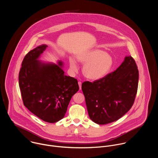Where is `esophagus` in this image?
<instances>
[{"label":"esophagus","instance_id":"esophagus-1","mask_svg":"<svg viewBox=\"0 0 158 158\" xmlns=\"http://www.w3.org/2000/svg\"><path fill=\"white\" fill-rule=\"evenodd\" d=\"M78 84H79V89H81V86H82V82H78Z\"/></svg>","mask_w":158,"mask_h":158}]
</instances>
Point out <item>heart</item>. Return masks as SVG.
Segmentation results:
<instances>
[{"label": "heart", "instance_id": "b5f03b06", "mask_svg": "<svg viewBox=\"0 0 158 158\" xmlns=\"http://www.w3.org/2000/svg\"><path fill=\"white\" fill-rule=\"evenodd\" d=\"M78 62L84 64L82 74L88 79L96 81L106 77L113 66V59L106 52L100 49H93L81 52L77 55ZM70 69L73 72H77L78 67L76 60L70 57Z\"/></svg>", "mask_w": 158, "mask_h": 158}]
</instances>
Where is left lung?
Here are the masks:
<instances>
[{
	"label": "left lung",
	"instance_id": "1",
	"mask_svg": "<svg viewBox=\"0 0 158 158\" xmlns=\"http://www.w3.org/2000/svg\"><path fill=\"white\" fill-rule=\"evenodd\" d=\"M138 81V67L128 56L113 73L93 82H83L82 90L90 119L106 124L123 116L134 102Z\"/></svg>",
	"mask_w": 158,
	"mask_h": 158
}]
</instances>
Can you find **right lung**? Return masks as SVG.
Masks as SVG:
<instances>
[{
    "mask_svg": "<svg viewBox=\"0 0 158 158\" xmlns=\"http://www.w3.org/2000/svg\"><path fill=\"white\" fill-rule=\"evenodd\" d=\"M47 47L40 45L26 54L19 72V84L24 106L42 120L54 123L64 117L79 87L77 79L65 75L62 60L56 64L39 60Z\"/></svg>",
    "mask_w": 158,
    "mask_h": 158,
    "instance_id": "1",
    "label": "right lung"
}]
</instances>
